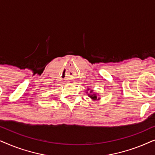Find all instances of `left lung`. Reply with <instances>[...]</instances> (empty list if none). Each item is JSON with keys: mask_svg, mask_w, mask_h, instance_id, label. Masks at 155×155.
<instances>
[{"mask_svg": "<svg viewBox=\"0 0 155 155\" xmlns=\"http://www.w3.org/2000/svg\"><path fill=\"white\" fill-rule=\"evenodd\" d=\"M90 92H92V91H90ZM89 97H90V98H92L93 99H97V96L96 94H89Z\"/></svg>", "mask_w": 155, "mask_h": 155, "instance_id": "8db88e82", "label": "left lung"}]
</instances>
